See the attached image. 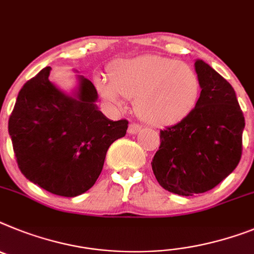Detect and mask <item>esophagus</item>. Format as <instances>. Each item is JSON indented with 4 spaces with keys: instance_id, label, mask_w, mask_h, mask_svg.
I'll use <instances>...</instances> for the list:
<instances>
[{
    "instance_id": "34e87169",
    "label": "esophagus",
    "mask_w": 254,
    "mask_h": 254,
    "mask_svg": "<svg viewBox=\"0 0 254 254\" xmlns=\"http://www.w3.org/2000/svg\"><path fill=\"white\" fill-rule=\"evenodd\" d=\"M138 131H141V126L136 125V123H131L128 126V133L129 135H135Z\"/></svg>"
}]
</instances>
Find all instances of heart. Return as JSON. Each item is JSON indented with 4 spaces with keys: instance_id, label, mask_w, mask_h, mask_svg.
<instances>
[{
    "instance_id": "obj_1",
    "label": "heart",
    "mask_w": 254,
    "mask_h": 254,
    "mask_svg": "<svg viewBox=\"0 0 254 254\" xmlns=\"http://www.w3.org/2000/svg\"><path fill=\"white\" fill-rule=\"evenodd\" d=\"M95 86L104 100L114 105H122V96L136 100L138 117L157 127L188 118L201 92L194 69L158 55L116 60L109 65V77L97 75Z\"/></svg>"
}]
</instances>
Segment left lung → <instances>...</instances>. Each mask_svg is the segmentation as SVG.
<instances>
[{"mask_svg": "<svg viewBox=\"0 0 254 254\" xmlns=\"http://www.w3.org/2000/svg\"><path fill=\"white\" fill-rule=\"evenodd\" d=\"M200 99L194 112L160 131L153 172L162 188L189 196L213 189L236 168L246 127L235 91L211 65L195 60Z\"/></svg>", "mask_w": 254, "mask_h": 254, "instance_id": "1", "label": "left lung"}]
</instances>
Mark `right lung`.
<instances>
[{
  "label": "right lung",
  "instance_id": "add662e5",
  "mask_svg": "<svg viewBox=\"0 0 254 254\" xmlns=\"http://www.w3.org/2000/svg\"><path fill=\"white\" fill-rule=\"evenodd\" d=\"M46 66L19 91L10 119L21 173L42 189L77 196L91 189L103 170L106 151L126 135V119L110 121L99 110L92 82L77 75L70 94L49 79Z\"/></svg>",
  "mask_w": 254,
  "mask_h": 254
}]
</instances>
